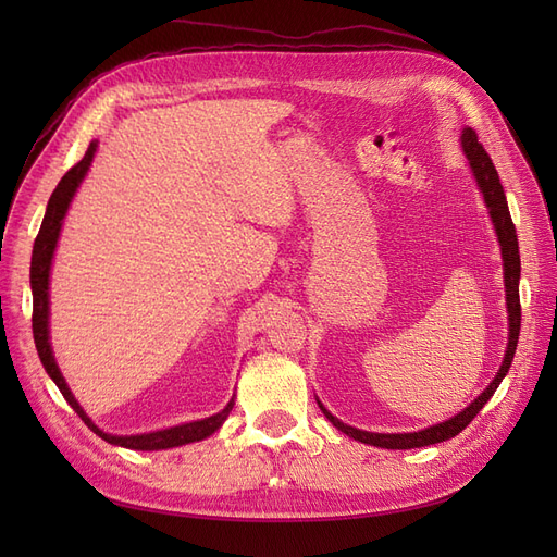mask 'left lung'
I'll return each mask as SVG.
<instances>
[{"mask_svg":"<svg viewBox=\"0 0 557 557\" xmlns=\"http://www.w3.org/2000/svg\"><path fill=\"white\" fill-rule=\"evenodd\" d=\"M462 148L465 156L471 164V172H474L479 188L483 193V199L487 209H491V218L497 230V239L502 246V260H504V285H507V309H509V346H507V356H504V362L499 367L497 376L493 379V383L485 387V391L469 404L465 411H460L458 416H453L450 420H444L440 425H432L428 430L420 432H409V434H379V432H362L350 428L346 423H342L339 418H334L323 404H320V411L325 413V418L330 423L342 430L344 434L352 436L356 442L369 444V446H379V448H420V446H430V444H440L450 440V436L460 434L471 420L476 418V413L483 409V404L491 399L497 391V385L502 383V379L507 376L513 352H516V344H518V334H520V295H518V278H520V256H518V237H516V227L511 221V213L507 207V197H504V188L499 183L497 170L491 160V156L485 153V148L481 146L476 132L471 127H465L462 132Z\"/></svg>","mask_w":557,"mask_h":557,"instance_id":"left-lung-1","label":"left lung"}]
</instances>
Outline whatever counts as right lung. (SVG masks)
<instances>
[{
  "label": "right lung",
  "instance_id": "obj_1",
  "mask_svg": "<svg viewBox=\"0 0 557 557\" xmlns=\"http://www.w3.org/2000/svg\"><path fill=\"white\" fill-rule=\"evenodd\" d=\"M97 150V144L92 141L90 148L86 150L83 160H78L70 172L62 176V181L58 183V188L53 190L48 199L46 207V215L41 230L35 239V250H32V267H29V283H32V332H35V344H37V352L46 367L48 376L55 381V385L60 387V393L64 395V399L70 401V407L78 413V418L86 423L97 436H102L104 442L123 446V448H132V450H160V448H174V446H183L190 442H199L207 440L209 434H213L218 428L223 425V420L227 418V413L232 411L230 401L227 407L215 413L211 418L205 420H195V423H185L178 428H170V430H160V432H150V434H137V436H113L99 430L92 420L83 413V409L78 407V401L74 399L72 391L66 387L60 369L55 364L53 350H50V342H48V272H50V260H53V250L60 237V227H62V218L70 209V201L76 193V188L81 185L83 176L88 174V166L92 162V156Z\"/></svg>",
  "mask_w": 557,
  "mask_h": 557
}]
</instances>
